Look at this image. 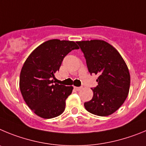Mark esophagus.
I'll return each instance as SVG.
<instances>
[{
	"mask_svg": "<svg viewBox=\"0 0 146 146\" xmlns=\"http://www.w3.org/2000/svg\"><path fill=\"white\" fill-rule=\"evenodd\" d=\"M74 89H76V90H77V91H79V90H81V87H78V86H74Z\"/></svg>",
	"mask_w": 146,
	"mask_h": 146,
	"instance_id": "obj_1",
	"label": "esophagus"
}]
</instances>
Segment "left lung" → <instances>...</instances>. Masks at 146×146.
<instances>
[{
	"label": "left lung",
	"mask_w": 146,
	"mask_h": 146,
	"mask_svg": "<svg viewBox=\"0 0 146 146\" xmlns=\"http://www.w3.org/2000/svg\"><path fill=\"white\" fill-rule=\"evenodd\" d=\"M86 58L90 73L98 75L93 98L84 103L88 112L100 116L111 115L123 105L129 91L130 75L121 55L102 40L76 42Z\"/></svg>",
	"instance_id": "8db88e82"
}]
</instances>
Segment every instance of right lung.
I'll return each instance as SVG.
<instances>
[{
	"instance_id": "add662e5",
	"label": "right lung",
	"mask_w": 146,
	"mask_h": 146,
	"mask_svg": "<svg viewBox=\"0 0 146 146\" xmlns=\"http://www.w3.org/2000/svg\"><path fill=\"white\" fill-rule=\"evenodd\" d=\"M79 47L74 41L52 39L35 48L22 66L19 89L26 104L39 117L52 119L61 115L72 86L53 84L64 57Z\"/></svg>"
}]
</instances>
